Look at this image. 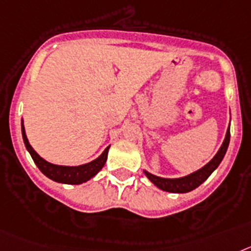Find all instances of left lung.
<instances>
[{"instance_id": "1", "label": "left lung", "mask_w": 251, "mask_h": 251, "mask_svg": "<svg viewBox=\"0 0 251 251\" xmlns=\"http://www.w3.org/2000/svg\"><path fill=\"white\" fill-rule=\"evenodd\" d=\"M228 144H230V126L227 127L224 143L220 147L219 151L216 152V155L213 156L206 165H203L201 169H198V171L180 178L158 177V176H154V174L149 173L148 171H144V173L149 178L150 182L154 183L162 191L171 192V193H187V192H191L195 188H197L198 186H201L202 183L212 174V172L219 167L220 163L224 159V156H225L226 151H227Z\"/></svg>"}]
</instances>
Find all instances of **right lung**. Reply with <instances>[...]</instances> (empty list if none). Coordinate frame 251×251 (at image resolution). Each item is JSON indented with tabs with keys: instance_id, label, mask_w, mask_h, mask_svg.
Segmentation results:
<instances>
[{
	"instance_id": "add662e5",
	"label": "right lung",
	"mask_w": 251,
	"mask_h": 251,
	"mask_svg": "<svg viewBox=\"0 0 251 251\" xmlns=\"http://www.w3.org/2000/svg\"><path fill=\"white\" fill-rule=\"evenodd\" d=\"M21 132H23V139L24 143H25L26 149L30 152V155H31L34 163L38 165L41 173L47 176L51 180H54V182L64 183V184H82V183L87 182V180L95 177L96 174L99 173L102 168H103L104 163L107 160L110 145L103 150V152H102L99 158H96L95 160L86 163V164L74 165V167L53 164V163L47 162L45 159L41 158L38 152L32 149L29 140H27V136H26L25 127H24V120H21Z\"/></svg>"
}]
</instances>
